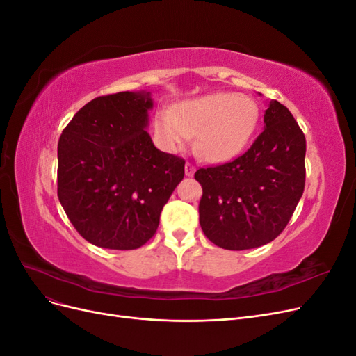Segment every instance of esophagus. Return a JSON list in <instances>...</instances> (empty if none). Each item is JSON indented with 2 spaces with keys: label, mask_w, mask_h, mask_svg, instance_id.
I'll use <instances>...</instances> for the list:
<instances>
[{
  "label": "esophagus",
  "mask_w": 356,
  "mask_h": 356,
  "mask_svg": "<svg viewBox=\"0 0 356 356\" xmlns=\"http://www.w3.org/2000/svg\"><path fill=\"white\" fill-rule=\"evenodd\" d=\"M195 170H196L195 165H191L190 161H187V163H186V175L193 177V175H195Z\"/></svg>",
  "instance_id": "obj_1"
}]
</instances>
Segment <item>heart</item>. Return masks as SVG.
<instances>
[{
  "label": "heart",
  "mask_w": 356,
  "mask_h": 356,
  "mask_svg": "<svg viewBox=\"0 0 356 356\" xmlns=\"http://www.w3.org/2000/svg\"><path fill=\"white\" fill-rule=\"evenodd\" d=\"M257 120L258 106L250 96L220 92L184 101L174 113L159 111L154 129L172 149L197 135V153L211 163H222L243 152Z\"/></svg>",
  "instance_id": "b5f03b06"
}]
</instances>
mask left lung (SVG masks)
Here are the masks:
<instances>
[{
	"label": "left lung",
	"instance_id": "8db88e82",
	"mask_svg": "<svg viewBox=\"0 0 356 356\" xmlns=\"http://www.w3.org/2000/svg\"><path fill=\"white\" fill-rule=\"evenodd\" d=\"M306 138L293 114L270 101L264 129L246 153L199 169V221L207 238L230 251L272 242L286 227L305 190Z\"/></svg>",
	"mask_w": 356,
	"mask_h": 356
}]
</instances>
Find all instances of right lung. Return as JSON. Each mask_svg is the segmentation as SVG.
<instances>
[{
  "mask_svg": "<svg viewBox=\"0 0 356 356\" xmlns=\"http://www.w3.org/2000/svg\"><path fill=\"white\" fill-rule=\"evenodd\" d=\"M152 93L118 92L86 104L58 144V197L83 238L136 250L184 178V159L157 149L147 132Z\"/></svg>",
  "mask_w": 356,
  "mask_h": 356,
  "instance_id": "right-lung-1",
  "label": "right lung"
}]
</instances>
